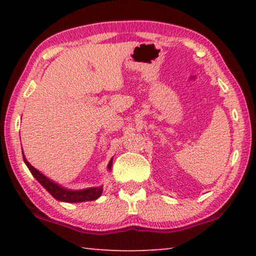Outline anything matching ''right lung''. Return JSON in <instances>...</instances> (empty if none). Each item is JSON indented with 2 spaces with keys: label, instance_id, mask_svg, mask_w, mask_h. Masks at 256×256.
Wrapping results in <instances>:
<instances>
[{
  "label": "right lung",
  "instance_id": "obj_1",
  "mask_svg": "<svg viewBox=\"0 0 256 256\" xmlns=\"http://www.w3.org/2000/svg\"><path fill=\"white\" fill-rule=\"evenodd\" d=\"M22 156H24V162L26 164H27V167L29 168V170L32 174V176L40 182L42 188H44L47 192H48L50 196L54 198H56L58 201L68 202V203H79V202H84V201L97 200V198L102 196V186L88 188L84 190H68V188H63V186L55 183V182L50 180L48 177H46L44 174H42L40 170H36L34 166H32L28 160L26 159L24 151H22ZM112 158L110 159V162H108V166H107L108 170H112Z\"/></svg>",
  "mask_w": 256,
  "mask_h": 256
}]
</instances>
